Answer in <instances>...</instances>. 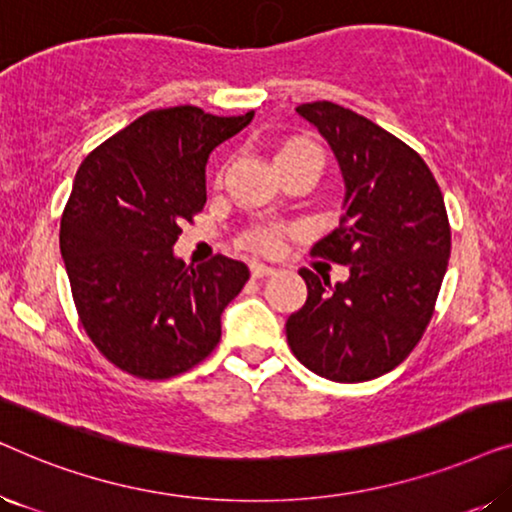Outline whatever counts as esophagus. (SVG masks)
<instances>
[{
  "mask_svg": "<svg viewBox=\"0 0 512 512\" xmlns=\"http://www.w3.org/2000/svg\"><path fill=\"white\" fill-rule=\"evenodd\" d=\"M275 268H270V265H263V263H251V277L254 279H263V277H270Z\"/></svg>",
  "mask_w": 512,
  "mask_h": 512,
  "instance_id": "esophagus-1",
  "label": "esophagus"
}]
</instances>
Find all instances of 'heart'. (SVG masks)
Returning a JSON list of instances; mask_svg holds the SVG:
<instances>
[{
  "mask_svg": "<svg viewBox=\"0 0 512 512\" xmlns=\"http://www.w3.org/2000/svg\"><path fill=\"white\" fill-rule=\"evenodd\" d=\"M300 153H312V156H317L321 160V149L314 142H307V139H291V142L282 144L275 153V160L300 156ZM279 240H282V230L275 226L254 228V230H249L247 237H244V242H247L251 249L265 251V254L275 251L279 247Z\"/></svg>",
  "mask_w": 512,
  "mask_h": 512,
  "instance_id": "b5f03b06",
  "label": "heart"
}]
</instances>
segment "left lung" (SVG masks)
<instances>
[{
    "label": "left lung",
    "instance_id": "1",
    "mask_svg": "<svg viewBox=\"0 0 512 512\" xmlns=\"http://www.w3.org/2000/svg\"><path fill=\"white\" fill-rule=\"evenodd\" d=\"M296 111L321 132L345 179L340 226L312 247L347 282L298 270L307 300L286 319L296 359L326 380H375L405 361L433 317L450 221L429 165L408 144L333 102Z\"/></svg>",
    "mask_w": 512,
    "mask_h": 512
}]
</instances>
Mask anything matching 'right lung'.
I'll use <instances>...</instances> for the list:
<instances>
[{"instance_id": "right-lung-1", "label": "right lung", "mask_w": 512, "mask_h": 512, "mask_svg": "<svg viewBox=\"0 0 512 512\" xmlns=\"http://www.w3.org/2000/svg\"><path fill=\"white\" fill-rule=\"evenodd\" d=\"M244 116L156 109L90 151L60 221L76 312L93 345L125 373L167 380L221 340V314L249 279L242 261L174 256L184 221L207 202L205 165Z\"/></svg>"}]
</instances>
